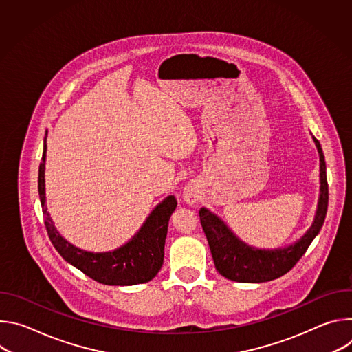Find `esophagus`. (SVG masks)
<instances>
[{
  "label": "esophagus",
  "mask_w": 352,
  "mask_h": 352,
  "mask_svg": "<svg viewBox=\"0 0 352 352\" xmlns=\"http://www.w3.org/2000/svg\"><path fill=\"white\" fill-rule=\"evenodd\" d=\"M199 196H200V190H199V186L195 182H189L185 186L184 192H182V197H184V200H185L188 205L196 204L197 200H199Z\"/></svg>",
  "instance_id": "34e87169"
}]
</instances>
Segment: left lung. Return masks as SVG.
I'll use <instances>...</instances> for the list:
<instances>
[{"label": "left lung", "instance_id": "8db88e82", "mask_svg": "<svg viewBox=\"0 0 352 352\" xmlns=\"http://www.w3.org/2000/svg\"><path fill=\"white\" fill-rule=\"evenodd\" d=\"M315 143L320 157V197L315 221L308 232L294 245L284 249L261 250L241 242L224 223L202 208L199 210L200 224L208 238L217 272L228 280L238 283H265L288 273L319 234L329 206V184L323 150L316 138Z\"/></svg>", "mask_w": 352, "mask_h": 352}]
</instances>
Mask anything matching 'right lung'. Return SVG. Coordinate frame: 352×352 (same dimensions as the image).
Segmentation results:
<instances>
[{
	"instance_id": "right-lung-1",
	"label": "right lung",
	"mask_w": 352,
	"mask_h": 352,
	"mask_svg": "<svg viewBox=\"0 0 352 352\" xmlns=\"http://www.w3.org/2000/svg\"><path fill=\"white\" fill-rule=\"evenodd\" d=\"M44 160L38 167V195L44 226L50 241L58 254L71 265L97 283L109 285H133L152 280L163 266L164 243L167 236L168 220L177 208L175 196H168L152 212L140 231L131 242L109 254H90L68 243L56 230L45 208L44 196Z\"/></svg>"
}]
</instances>
